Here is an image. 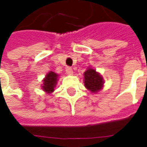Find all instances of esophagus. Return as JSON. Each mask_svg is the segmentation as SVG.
I'll return each instance as SVG.
<instances>
[{"label": "esophagus", "instance_id": "1", "mask_svg": "<svg viewBox=\"0 0 147 147\" xmlns=\"http://www.w3.org/2000/svg\"><path fill=\"white\" fill-rule=\"evenodd\" d=\"M66 73H67V75H69V76L73 75V70H72V68L70 67H66Z\"/></svg>", "mask_w": 147, "mask_h": 147}]
</instances>
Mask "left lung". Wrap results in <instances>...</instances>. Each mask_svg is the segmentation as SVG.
<instances>
[{
  "instance_id": "8db88e82",
  "label": "left lung",
  "mask_w": 147,
  "mask_h": 147,
  "mask_svg": "<svg viewBox=\"0 0 147 147\" xmlns=\"http://www.w3.org/2000/svg\"><path fill=\"white\" fill-rule=\"evenodd\" d=\"M104 83V80L93 68H88L84 72V85L91 92L96 93L102 89Z\"/></svg>"
}]
</instances>
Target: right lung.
Here are the masks:
<instances>
[{"label": "right lung", "instance_id": "1", "mask_svg": "<svg viewBox=\"0 0 147 147\" xmlns=\"http://www.w3.org/2000/svg\"><path fill=\"white\" fill-rule=\"evenodd\" d=\"M58 79V75L53 71H49L43 80L42 89L47 94L52 93L54 90V87L57 84Z\"/></svg>", "mask_w": 147, "mask_h": 147}]
</instances>
